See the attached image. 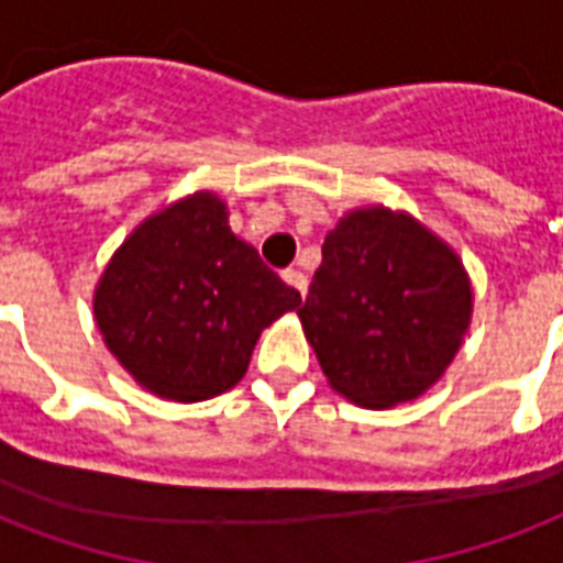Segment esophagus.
I'll use <instances>...</instances> for the list:
<instances>
[{"mask_svg": "<svg viewBox=\"0 0 563 563\" xmlns=\"http://www.w3.org/2000/svg\"><path fill=\"white\" fill-rule=\"evenodd\" d=\"M283 280L289 283L291 289L298 291L300 298H303V295H307V274L298 272V268H286V272H283Z\"/></svg>", "mask_w": 563, "mask_h": 563, "instance_id": "34e87169", "label": "esophagus"}]
</instances>
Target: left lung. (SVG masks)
Segmentation results:
<instances>
[{
  "instance_id": "left-lung-1",
  "label": "left lung",
  "mask_w": 563,
  "mask_h": 563,
  "mask_svg": "<svg viewBox=\"0 0 563 563\" xmlns=\"http://www.w3.org/2000/svg\"><path fill=\"white\" fill-rule=\"evenodd\" d=\"M321 254L298 318L330 388L365 409L418 400L471 330L462 256L411 212L383 203L344 212Z\"/></svg>"
}]
</instances>
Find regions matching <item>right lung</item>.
<instances>
[{
    "instance_id": "1",
    "label": "right lung",
    "mask_w": 563,
    "mask_h": 563,
    "mask_svg": "<svg viewBox=\"0 0 563 563\" xmlns=\"http://www.w3.org/2000/svg\"><path fill=\"white\" fill-rule=\"evenodd\" d=\"M228 216L210 189L166 203L128 233L92 291L108 351L163 400L201 402L233 388L260 333L300 307Z\"/></svg>"
}]
</instances>
